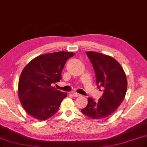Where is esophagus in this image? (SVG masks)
I'll return each instance as SVG.
<instances>
[{"instance_id":"34e87169","label":"esophagus","mask_w":147,"mask_h":147,"mask_svg":"<svg viewBox=\"0 0 147 147\" xmlns=\"http://www.w3.org/2000/svg\"><path fill=\"white\" fill-rule=\"evenodd\" d=\"M72 94H73V96H74V97H79V96H81V94H78V93H77V92H73V93H72Z\"/></svg>"}]
</instances>
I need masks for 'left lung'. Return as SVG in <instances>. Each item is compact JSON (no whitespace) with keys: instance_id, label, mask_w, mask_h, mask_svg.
Wrapping results in <instances>:
<instances>
[{"instance_id":"8db88e82","label":"left lung","mask_w":147,"mask_h":147,"mask_svg":"<svg viewBox=\"0 0 147 147\" xmlns=\"http://www.w3.org/2000/svg\"><path fill=\"white\" fill-rule=\"evenodd\" d=\"M96 75V84L103 94L97 102L89 97L87 106L81 109L83 114L96 120L105 119L120 106L125 97L127 81L121 65L111 56L94 51L87 52Z\"/></svg>"}]
</instances>
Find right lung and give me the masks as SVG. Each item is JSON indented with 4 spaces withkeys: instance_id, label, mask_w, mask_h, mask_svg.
<instances>
[{
    "instance_id": "obj_1",
    "label": "right lung",
    "mask_w": 147,
    "mask_h": 147,
    "mask_svg": "<svg viewBox=\"0 0 147 147\" xmlns=\"http://www.w3.org/2000/svg\"><path fill=\"white\" fill-rule=\"evenodd\" d=\"M73 53L59 51L37 56L22 71L18 81V97L28 114L45 120L58 112L67 96L53 87L61 80V72L66 61Z\"/></svg>"
}]
</instances>
